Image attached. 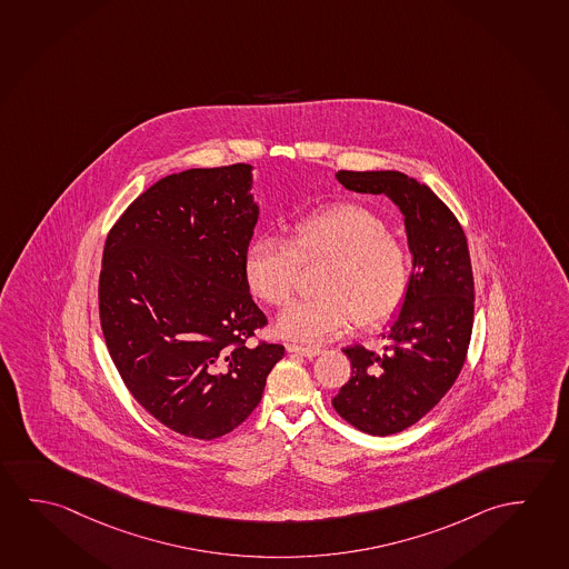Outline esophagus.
<instances>
[{
  "instance_id": "34e87169",
  "label": "esophagus",
  "mask_w": 569,
  "mask_h": 569,
  "mask_svg": "<svg viewBox=\"0 0 569 569\" xmlns=\"http://www.w3.org/2000/svg\"><path fill=\"white\" fill-rule=\"evenodd\" d=\"M287 350L290 353H297V356H305V358H316L318 353L322 352L316 346H298V343H287Z\"/></svg>"
}]
</instances>
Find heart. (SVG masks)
Masks as SVG:
<instances>
[{
  "mask_svg": "<svg viewBox=\"0 0 569 569\" xmlns=\"http://www.w3.org/2000/svg\"><path fill=\"white\" fill-rule=\"evenodd\" d=\"M320 297L297 300L280 312L277 332L298 342H325L353 320L373 326L401 307L409 284L406 247L370 209L340 203L302 217L290 239L261 234L244 253L247 287L269 305L297 290L302 264H322Z\"/></svg>",
  "mask_w": 569,
  "mask_h": 569,
  "instance_id": "1",
  "label": "heart"
}]
</instances>
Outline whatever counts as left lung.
Masks as SVG:
<instances>
[{
	"instance_id": "1",
	"label": "left lung",
	"mask_w": 569,
	"mask_h": 569,
	"mask_svg": "<svg viewBox=\"0 0 569 569\" xmlns=\"http://www.w3.org/2000/svg\"><path fill=\"white\" fill-rule=\"evenodd\" d=\"M336 178L346 190L388 196L406 217L413 254L383 352L348 346L352 376L332 399L338 416L356 429L386 437L427 416L459 378L475 316L469 244L451 209L406 173L340 170Z\"/></svg>"
}]
</instances>
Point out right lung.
Listing matches in <instances>:
<instances>
[{
	"instance_id": "1",
	"label": "right lung",
	"mask_w": 569,
	"mask_h": 569,
	"mask_svg": "<svg viewBox=\"0 0 569 569\" xmlns=\"http://www.w3.org/2000/svg\"><path fill=\"white\" fill-rule=\"evenodd\" d=\"M253 166L166 176L110 229L99 280L102 335L120 378L176 433L211 441L261 401L284 346H249L267 316L244 280L259 219Z\"/></svg>"
}]
</instances>
